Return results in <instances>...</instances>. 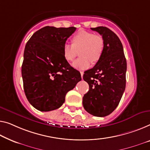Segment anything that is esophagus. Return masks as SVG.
<instances>
[{
    "instance_id": "34e87169",
    "label": "esophagus",
    "mask_w": 150,
    "mask_h": 150,
    "mask_svg": "<svg viewBox=\"0 0 150 150\" xmlns=\"http://www.w3.org/2000/svg\"><path fill=\"white\" fill-rule=\"evenodd\" d=\"M80 73H81V78H83V71H80Z\"/></svg>"
}]
</instances>
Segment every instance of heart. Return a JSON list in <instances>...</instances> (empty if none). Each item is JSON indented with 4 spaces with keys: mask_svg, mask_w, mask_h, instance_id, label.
<instances>
[{
    "mask_svg": "<svg viewBox=\"0 0 150 150\" xmlns=\"http://www.w3.org/2000/svg\"><path fill=\"white\" fill-rule=\"evenodd\" d=\"M104 49V41L100 35L87 31H81L72 38V44L66 43L63 46V56L66 61H72L80 50L81 57L73 62L77 69H86L91 62H98Z\"/></svg>",
    "mask_w": 150,
    "mask_h": 150,
    "instance_id": "obj_1",
    "label": "heart"
}]
</instances>
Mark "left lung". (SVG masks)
<instances>
[{"label":"left lung","mask_w":150,"mask_h":150,"mask_svg":"<svg viewBox=\"0 0 150 150\" xmlns=\"http://www.w3.org/2000/svg\"><path fill=\"white\" fill-rule=\"evenodd\" d=\"M91 30L103 38L104 49L96 65L84 72L83 78L89 89L83 98V105L88 113L103 117L115 110L123 94L127 61L121 42L112 31L103 26Z\"/></svg>","instance_id":"1"}]
</instances>
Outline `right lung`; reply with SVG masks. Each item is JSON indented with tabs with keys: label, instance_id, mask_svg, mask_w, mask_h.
Segmentation results:
<instances>
[{
	"label": "right lung",
	"instance_id": "right-lung-1",
	"mask_svg": "<svg viewBox=\"0 0 150 150\" xmlns=\"http://www.w3.org/2000/svg\"><path fill=\"white\" fill-rule=\"evenodd\" d=\"M76 30L75 27L46 26L27 42L21 67L23 88L30 103L42 112L56 110L69 91L81 80L63 56V46Z\"/></svg>",
	"mask_w": 150,
	"mask_h": 150
}]
</instances>
